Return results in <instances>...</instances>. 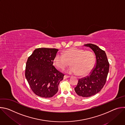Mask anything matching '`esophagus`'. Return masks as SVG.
I'll list each match as a JSON object with an SVG mask.
<instances>
[{
  "label": "esophagus",
  "mask_w": 125,
  "mask_h": 125,
  "mask_svg": "<svg viewBox=\"0 0 125 125\" xmlns=\"http://www.w3.org/2000/svg\"><path fill=\"white\" fill-rule=\"evenodd\" d=\"M69 77H70V76H69L65 75V76H64V79H67V78H69Z\"/></svg>",
  "instance_id": "esophagus-1"
}]
</instances>
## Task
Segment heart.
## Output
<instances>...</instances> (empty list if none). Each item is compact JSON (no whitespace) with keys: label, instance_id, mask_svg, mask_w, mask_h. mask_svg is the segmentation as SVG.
<instances>
[{"label":"heart","instance_id":"b5f03b06","mask_svg":"<svg viewBox=\"0 0 125 125\" xmlns=\"http://www.w3.org/2000/svg\"><path fill=\"white\" fill-rule=\"evenodd\" d=\"M94 61L95 57L92 51L72 48L65 50L63 55L57 54L53 60V64L61 70H64L70 64L72 67L68 71L69 73L84 76L92 70Z\"/></svg>","mask_w":125,"mask_h":125}]
</instances>
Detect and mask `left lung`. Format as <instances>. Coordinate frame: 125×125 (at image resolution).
Instances as JSON below:
<instances>
[{"label":"left lung","mask_w":125,"mask_h":125,"mask_svg":"<svg viewBox=\"0 0 125 125\" xmlns=\"http://www.w3.org/2000/svg\"><path fill=\"white\" fill-rule=\"evenodd\" d=\"M84 45L94 52L96 64L90 75L79 80L75 91L78 95L88 97L99 93L104 86L109 72V63L106 53L98 46L92 43Z\"/></svg>","instance_id":"1"}]
</instances>
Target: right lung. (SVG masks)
Masks as SVG:
<instances>
[{"instance_id": "obj_1", "label": "right lung", "mask_w": 125, "mask_h": 125, "mask_svg": "<svg viewBox=\"0 0 125 125\" xmlns=\"http://www.w3.org/2000/svg\"><path fill=\"white\" fill-rule=\"evenodd\" d=\"M58 49L39 48L29 57L25 77L32 92L38 96L49 98L58 91V85L64 75L53 65Z\"/></svg>"}]
</instances>
